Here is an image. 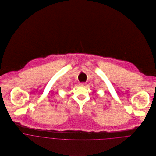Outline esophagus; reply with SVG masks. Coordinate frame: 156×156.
Wrapping results in <instances>:
<instances>
[{
    "label": "esophagus",
    "instance_id": "34e87169",
    "mask_svg": "<svg viewBox=\"0 0 156 156\" xmlns=\"http://www.w3.org/2000/svg\"><path fill=\"white\" fill-rule=\"evenodd\" d=\"M85 85H86V83H85V82L80 83V86H82V87H83V86H85Z\"/></svg>",
    "mask_w": 156,
    "mask_h": 156
}]
</instances>
